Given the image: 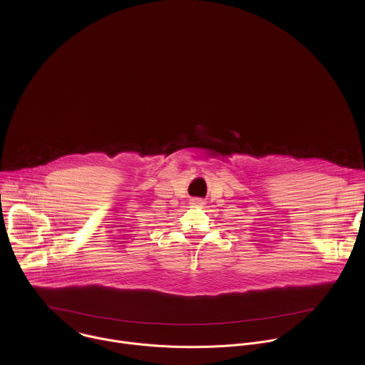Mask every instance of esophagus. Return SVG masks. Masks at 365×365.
I'll list each match as a JSON object with an SVG mask.
<instances>
[{"label":"esophagus","instance_id":"1","mask_svg":"<svg viewBox=\"0 0 365 365\" xmlns=\"http://www.w3.org/2000/svg\"><path fill=\"white\" fill-rule=\"evenodd\" d=\"M190 203H192V206H202L205 202L200 197H193V199H190Z\"/></svg>","mask_w":365,"mask_h":365}]
</instances>
